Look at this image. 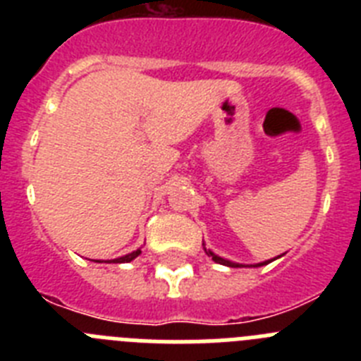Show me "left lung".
Masks as SVG:
<instances>
[{
	"label": "left lung",
	"instance_id": "obj_1",
	"mask_svg": "<svg viewBox=\"0 0 361 361\" xmlns=\"http://www.w3.org/2000/svg\"><path fill=\"white\" fill-rule=\"evenodd\" d=\"M202 245H204V251H206V255H208V257H212L216 264H222V266H228V267H260V266H266V264H269V262H273V260H275V258H271V260H266V262H258V264L231 262V260H228V258H222V257H219V255H215L212 250H206V244H202ZM276 258H279V257H276Z\"/></svg>",
	"mask_w": 361,
	"mask_h": 361
}]
</instances>
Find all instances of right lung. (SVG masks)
<instances>
[{"label": "right lung", "instance_id": "right-lung-1", "mask_svg": "<svg viewBox=\"0 0 361 361\" xmlns=\"http://www.w3.org/2000/svg\"><path fill=\"white\" fill-rule=\"evenodd\" d=\"M139 255H141V247H139V250H135V251H132V253H128V255H124V257H119V258H114V260H94V262H108V264H126V262H132L133 258H137L139 257Z\"/></svg>", "mask_w": 361, "mask_h": 361}]
</instances>
